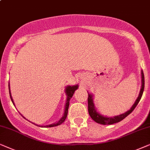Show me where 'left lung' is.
I'll return each instance as SVG.
<instances>
[{"mask_svg":"<svg viewBox=\"0 0 150 150\" xmlns=\"http://www.w3.org/2000/svg\"><path fill=\"white\" fill-rule=\"evenodd\" d=\"M141 77H142V86H141V89L139 93V97L136 100L135 103H134L132 107L131 108L130 110H129L128 111H127L126 112L122 114V115L115 116L114 117H105L103 116L99 115V114L96 111L95 109V106H94V103L93 101V95L91 94H88V113L92 119H93L95 122L100 123L102 125H111L113 123H118L119 121H122L123 119H125L127 115H129L132 112L137 105H138L139 101H140L141 97H142L143 91H144L145 88V79H144V74L143 72H141Z\"/></svg>","mask_w":150,"mask_h":150,"instance_id":"obj_1","label":"left lung"}]
</instances>
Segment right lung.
<instances>
[{
    "label": "right lung",
    "mask_w": 150,
    "mask_h": 150,
    "mask_svg": "<svg viewBox=\"0 0 150 150\" xmlns=\"http://www.w3.org/2000/svg\"><path fill=\"white\" fill-rule=\"evenodd\" d=\"M77 88H78V86L76 85V86H67L66 88V93H67V103H66V106H65V110H64V114L63 117H62V118L59 119V121H57V122L55 123H53V124H51V125H45V126H42V127H55V126H57V125H61L62 123L64 122V121L66 120V119H67V114H68V110H69V101L70 99L72 97H73V94H74V92H75V90L77 89ZM9 95H10V98L11 99V101H12V103H13V105H14V103H13V99H12V97H11V93H10V89H9Z\"/></svg>",
    "instance_id": "1"
}]
</instances>
